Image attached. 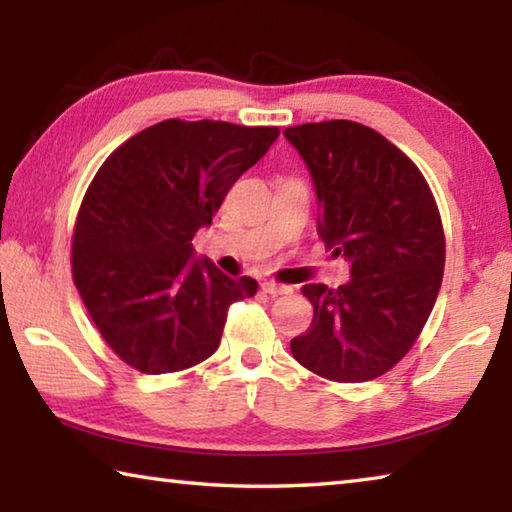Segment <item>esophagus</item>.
Returning <instances> with one entry per match:
<instances>
[{
  "mask_svg": "<svg viewBox=\"0 0 512 512\" xmlns=\"http://www.w3.org/2000/svg\"><path fill=\"white\" fill-rule=\"evenodd\" d=\"M262 291L268 293V296H287V293H291V287H287V284H277V282H264L262 284Z\"/></svg>",
  "mask_w": 512,
  "mask_h": 512,
  "instance_id": "esophagus-1",
  "label": "esophagus"
}]
</instances>
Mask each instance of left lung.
<instances>
[{"mask_svg":"<svg viewBox=\"0 0 512 512\" xmlns=\"http://www.w3.org/2000/svg\"><path fill=\"white\" fill-rule=\"evenodd\" d=\"M314 178L318 232L352 264L348 284H305L314 320L291 341L300 366L341 384L391 370L436 305L445 232L429 183L411 158L348 119L284 131Z\"/></svg>","mask_w":512,"mask_h":512,"instance_id":"left-lung-1","label":"left lung"}]
</instances>
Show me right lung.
I'll return each instance as SVG.
<instances>
[{
  "label": "right lung",
  "mask_w": 512,
  "mask_h": 512,
  "mask_svg": "<svg viewBox=\"0 0 512 512\" xmlns=\"http://www.w3.org/2000/svg\"><path fill=\"white\" fill-rule=\"evenodd\" d=\"M277 126L167 119L108 155L83 196L72 277L112 352L146 375L194 368L219 348L232 302L253 277L196 262L192 239Z\"/></svg>",
  "instance_id": "add662e5"
}]
</instances>
